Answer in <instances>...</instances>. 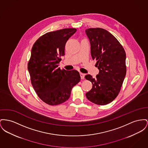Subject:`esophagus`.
<instances>
[{"instance_id": "1", "label": "esophagus", "mask_w": 148, "mask_h": 148, "mask_svg": "<svg viewBox=\"0 0 148 148\" xmlns=\"http://www.w3.org/2000/svg\"><path fill=\"white\" fill-rule=\"evenodd\" d=\"M80 78L82 79H83L84 78V77H85V74L84 73H80Z\"/></svg>"}]
</instances>
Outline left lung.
<instances>
[{
    "label": "left lung",
    "mask_w": 148,
    "mask_h": 148,
    "mask_svg": "<svg viewBox=\"0 0 148 148\" xmlns=\"http://www.w3.org/2000/svg\"><path fill=\"white\" fill-rule=\"evenodd\" d=\"M86 34L90 44L92 58L97 60L99 69L96 78L86 75L93 84L86 95L95 104H108L118 96L126 76V53L114 36L104 29L90 28Z\"/></svg>",
    "instance_id": "left-lung-1"
}]
</instances>
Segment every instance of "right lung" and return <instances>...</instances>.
<instances>
[{
	"instance_id": "add662e5",
	"label": "right lung",
	"mask_w": 148,
	"mask_h": 148,
	"mask_svg": "<svg viewBox=\"0 0 148 148\" xmlns=\"http://www.w3.org/2000/svg\"><path fill=\"white\" fill-rule=\"evenodd\" d=\"M75 28H65L48 32L34 45L28 70L32 85L39 98L51 106L61 104L69 98L73 87L80 80L78 71L58 68L65 46Z\"/></svg>"
}]
</instances>
